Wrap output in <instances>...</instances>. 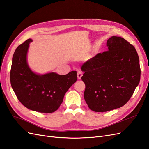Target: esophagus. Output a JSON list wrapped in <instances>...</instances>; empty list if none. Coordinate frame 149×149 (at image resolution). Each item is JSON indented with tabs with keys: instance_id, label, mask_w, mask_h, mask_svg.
Wrapping results in <instances>:
<instances>
[{
	"instance_id": "34e87169",
	"label": "esophagus",
	"mask_w": 149,
	"mask_h": 149,
	"mask_svg": "<svg viewBox=\"0 0 149 149\" xmlns=\"http://www.w3.org/2000/svg\"><path fill=\"white\" fill-rule=\"evenodd\" d=\"M77 76H78V79H80L81 78L82 76H83V73L81 71H78L77 73Z\"/></svg>"
}]
</instances>
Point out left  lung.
Returning <instances> with one entry per match:
<instances>
[{
	"label": "left lung",
	"instance_id": "left-lung-1",
	"mask_svg": "<svg viewBox=\"0 0 149 149\" xmlns=\"http://www.w3.org/2000/svg\"><path fill=\"white\" fill-rule=\"evenodd\" d=\"M106 45L108 50L97 53L81 66L85 101L90 109L98 112L125 105L141 78L139 56L132 44L114 36Z\"/></svg>",
	"mask_w": 149,
	"mask_h": 149
}]
</instances>
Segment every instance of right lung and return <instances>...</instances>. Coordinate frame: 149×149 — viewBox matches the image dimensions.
Instances as JSON below:
<instances>
[{
    "label": "right lung",
    "instance_id": "right-lung-1",
    "mask_svg": "<svg viewBox=\"0 0 149 149\" xmlns=\"http://www.w3.org/2000/svg\"><path fill=\"white\" fill-rule=\"evenodd\" d=\"M31 39L17 48L12 58L10 72L12 88L19 101L28 109L44 113L56 111L65 93L77 80V73L65 75L50 73L38 75L31 71L26 63V54Z\"/></svg>",
    "mask_w": 149,
    "mask_h": 149
}]
</instances>
